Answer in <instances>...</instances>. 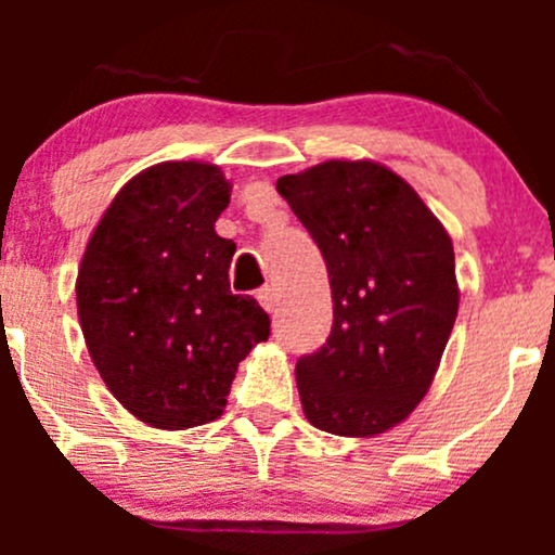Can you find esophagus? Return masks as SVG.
Here are the masks:
<instances>
[{
    "label": "esophagus",
    "mask_w": 555,
    "mask_h": 555,
    "mask_svg": "<svg viewBox=\"0 0 555 555\" xmlns=\"http://www.w3.org/2000/svg\"><path fill=\"white\" fill-rule=\"evenodd\" d=\"M258 302L263 305V308L269 310V313H273V310H276V305H279L276 286H263V289L258 292Z\"/></svg>",
    "instance_id": "obj_1"
}]
</instances>
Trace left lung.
Here are the masks:
<instances>
[{
	"label": "left lung",
	"instance_id": "1",
	"mask_svg": "<svg viewBox=\"0 0 555 555\" xmlns=\"http://www.w3.org/2000/svg\"><path fill=\"white\" fill-rule=\"evenodd\" d=\"M279 195L328 269L334 326L297 360L305 417L334 436L386 433L423 401L460 310L454 245L384 164L331 162L284 175Z\"/></svg>",
	"mask_w": 555,
	"mask_h": 555
}]
</instances>
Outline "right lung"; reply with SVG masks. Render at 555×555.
I'll return each mask as SVG.
<instances>
[{
	"label": "right lung",
	"mask_w": 555,
	"mask_h": 555,
	"mask_svg": "<svg viewBox=\"0 0 555 555\" xmlns=\"http://www.w3.org/2000/svg\"><path fill=\"white\" fill-rule=\"evenodd\" d=\"M232 184L206 162H164L114 195L78 269V318L95 371L140 423L184 430L224 412L237 365L271 334L232 295L234 245L216 234Z\"/></svg>",
	"instance_id": "right-lung-1"
}]
</instances>
